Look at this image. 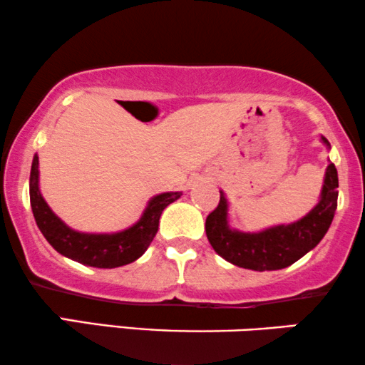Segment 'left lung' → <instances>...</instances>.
<instances>
[{
  "mask_svg": "<svg viewBox=\"0 0 365 365\" xmlns=\"http://www.w3.org/2000/svg\"><path fill=\"white\" fill-rule=\"evenodd\" d=\"M327 148L329 140L322 137ZM339 176L335 165H327L320 201L309 215L290 225H278L258 233L233 230L228 221V201L223 191L220 205L206 217V236L212 250L236 267L264 272L290 267L314 250L332 225L337 210Z\"/></svg>",
  "mask_w": 365,
  "mask_h": 365,
  "instance_id": "obj_1",
  "label": "left lung"
}]
</instances>
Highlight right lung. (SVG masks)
Returning <instances> with one entry per match:
<instances>
[{"instance_id":"obj_1","label":"right lung","mask_w":365,"mask_h":365,"mask_svg":"<svg viewBox=\"0 0 365 365\" xmlns=\"http://www.w3.org/2000/svg\"><path fill=\"white\" fill-rule=\"evenodd\" d=\"M40 171L35 154L30 173V202L35 221L46 241L63 257L96 268H117L135 262L153 243L159 228V217L182 192H163L148 202L140 220L117 233H80L63 223L40 192Z\"/></svg>"}]
</instances>
